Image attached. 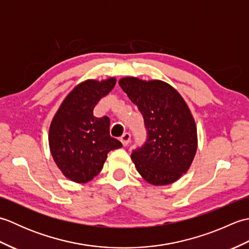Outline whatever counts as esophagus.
Returning <instances> with one entry per match:
<instances>
[{
    "label": "esophagus",
    "instance_id": "esophagus-1",
    "mask_svg": "<svg viewBox=\"0 0 249 249\" xmlns=\"http://www.w3.org/2000/svg\"><path fill=\"white\" fill-rule=\"evenodd\" d=\"M130 138H131V135L129 133H125L123 136L121 137L120 140L122 141V143H123L124 146L128 145V143L130 142Z\"/></svg>",
    "mask_w": 249,
    "mask_h": 249
}]
</instances>
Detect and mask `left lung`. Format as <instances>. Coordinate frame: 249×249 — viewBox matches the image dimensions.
Returning a JSON list of instances; mask_svg holds the SVG:
<instances>
[{"label": "left lung", "mask_w": 249, "mask_h": 249, "mask_svg": "<svg viewBox=\"0 0 249 249\" xmlns=\"http://www.w3.org/2000/svg\"><path fill=\"white\" fill-rule=\"evenodd\" d=\"M143 116L146 140L131 153L146 182L168 185L186 173L197 151V127L188 106L168 83L126 77L119 81Z\"/></svg>", "instance_id": "left-lung-1"}]
</instances>
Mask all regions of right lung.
Wrapping results in <instances>:
<instances>
[{"instance_id": "1", "label": "right lung", "mask_w": 249, "mask_h": 249, "mask_svg": "<svg viewBox=\"0 0 249 249\" xmlns=\"http://www.w3.org/2000/svg\"><path fill=\"white\" fill-rule=\"evenodd\" d=\"M115 86V78L87 80L62 103L49 129L52 157L63 174L76 183H87L104 167L108 153L122 147L110 136V119L96 118L95 106Z\"/></svg>"}]
</instances>
